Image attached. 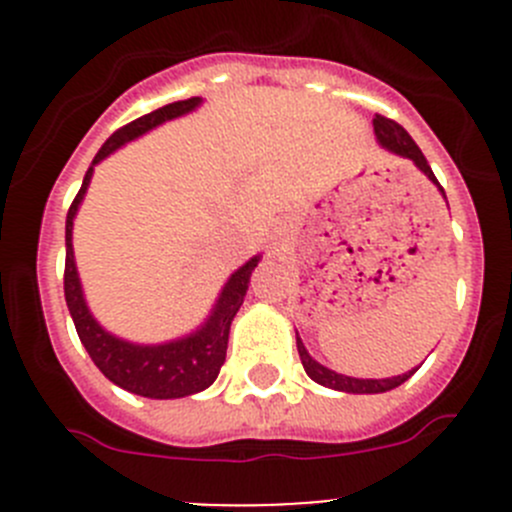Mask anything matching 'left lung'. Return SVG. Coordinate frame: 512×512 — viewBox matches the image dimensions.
Masks as SVG:
<instances>
[{
	"instance_id": "1",
	"label": "left lung",
	"mask_w": 512,
	"mask_h": 512,
	"mask_svg": "<svg viewBox=\"0 0 512 512\" xmlns=\"http://www.w3.org/2000/svg\"><path fill=\"white\" fill-rule=\"evenodd\" d=\"M374 133L376 138H379V143L384 148H389L391 153H396V156H404V158H411L418 168L423 170V173L428 175V178L433 180V183L438 185V190L443 193L441 183L436 180V175H433L431 165H428V160L423 158L421 148L416 146L414 138L409 136V133L404 131V126H399L396 121H391V118L381 116V113H376L374 116ZM446 198V195H443ZM297 352H299V359H302V366L304 371L309 374V379L317 381V384L327 386V389H334V391H347V394H384V391H391L396 389V386L404 384L406 379H411V376L416 374L414 371H409V374H401V376H391V379H352V376H344V374H337V371L327 369V366H322L319 361H314L312 356L307 354V349H304L302 339H299L297 334Z\"/></svg>"
}]
</instances>
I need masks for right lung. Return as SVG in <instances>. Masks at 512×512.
<instances>
[{
    "mask_svg": "<svg viewBox=\"0 0 512 512\" xmlns=\"http://www.w3.org/2000/svg\"><path fill=\"white\" fill-rule=\"evenodd\" d=\"M200 103L198 96L188 98V101H175L168 106L156 108V111L146 113V116L136 118V121L126 123L118 128L111 138L101 146L96 153L94 163L86 170L84 185L76 193L74 203H71L69 215H66V265H64V294L66 304H69L71 319L76 324L81 344L86 347L91 359L98 369L103 371L106 379L121 389L131 391V394L146 396V399H180V396L198 394V391L208 389L220 374V366L225 364L227 354V337H230V324L235 319L237 309H240L242 299H245L247 285H250L252 270L260 262V255L252 257L250 262L240 267L235 275L227 280L220 294L218 304H215L213 314L203 329H198L190 337L178 339L170 344H158V347H138V344L123 342V339L113 337L106 329L98 327V322L91 317L89 307L84 302L79 285V272H76L74 262V245H71V230H74L76 210H79L81 200H84L86 188L94 175V165L103 160L108 153L121 148L123 143L133 141L141 133L151 131L158 123L178 118L183 113L193 111Z\"/></svg>",
    "mask_w": 512,
    "mask_h": 512,
    "instance_id": "add662e5",
    "label": "right lung"
}]
</instances>
